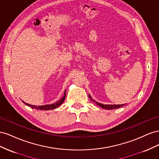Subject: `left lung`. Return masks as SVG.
Returning <instances> with one entry per match:
<instances>
[{"mask_svg": "<svg viewBox=\"0 0 159 159\" xmlns=\"http://www.w3.org/2000/svg\"><path fill=\"white\" fill-rule=\"evenodd\" d=\"M89 98H90V99H91V101H92V102H93L94 103H95L98 105H99V107H101L103 108V109H117V108H119V107H121L123 106V105H125V104H121V105H104V104L98 103V102H95V101L93 100L92 99H91L90 95H89Z\"/></svg>", "mask_w": 159, "mask_h": 159, "instance_id": "8db88e82", "label": "left lung"}]
</instances>
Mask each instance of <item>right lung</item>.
I'll list each match as a JSON object with an SVG mask.
<instances>
[{"instance_id":"obj_1","label":"right lung","mask_w":159,"mask_h":159,"mask_svg":"<svg viewBox=\"0 0 159 159\" xmlns=\"http://www.w3.org/2000/svg\"><path fill=\"white\" fill-rule=\"evenodd\" d=\"M66 90H65V92L64 93L63 97H62L59 101H57L56 103H52V104H48V105H33L25 103L24 101H22L23 103H25L28 106L30 107L31 108H34L36 109H40V110H50V109H54L57 107H58L61 104L64 102V101L65 100L66 98Z\"/></svg>"}]
</instances>
